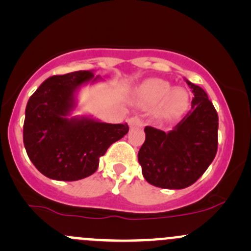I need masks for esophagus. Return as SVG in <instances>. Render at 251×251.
Masks as SVG:
<instances>
[{
  "instance_id": "esophagus-1",
  "label": "esophagus",
  "mask_w": 251,
  "mask_h": 251,
  "mask_svg": "<svg viewBox=\"0 0 251 251\" xmlns=\"http://www.w3.org/2000/svg\"><path fill=\"white\" fill-rule=\"evenodd\" d=\"M128 126H130L131 128L141 127V126H143V121H142L140 118H137V116H133V118L128 119Z\"/></svg>"
}]
</instances>
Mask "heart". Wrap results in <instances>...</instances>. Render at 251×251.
<instances>
[{"mask_svg": "<svg viewBox=\"0 0 251 251\" xmlns=\"http://www.w3.org/2000/svg\"><path fill=\"white\" fill-rule=\"evenodd\" d=\"M136 100L144 108L155 107L156 118L171 119L179 115L188 103V95L181 87L173 88L161 78H149L136 90Z\"/></svg>", "mask_w": 251, "mask_h": 251, "instance_id": "obj_1", "label": "heart"}]
</instances>
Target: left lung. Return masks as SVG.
<instances>
[{"instance_id": "8db88e82", "label": "left lung", "mask_w": 251, "mask_h": 251, "mask_svg": "<svg viewBox=\"0 0 251 251\" xmlns=\"http://www.w3.org/2000/svg\"><path fill=\"white\" fill-rule=\"evenodd\" d=\"M186 82L194 95L191 111L168 132L146 126V141L138 151L143 177L160 188L182 189L193 184L217 151L216 110L203 88Z\"/></svg>"}]
</instances>
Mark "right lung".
<instances>
[{
    "label": "right lung",
    "instance_id": "right-lung-1",
    "mask_svg": "<svg viewBox=\"0 0 251 251\" xmlns=\"http://www.w3.org/2000/svg\"><path fill=\"white\" fill-rule=\"evenodd\" d=\"M102 80L93 70L48 77L27 100L23 140L35 168L48 178L77 181L91 176L127 124H107L90 115H73L82 86Z\"/></svg>",
    "mask_w": 251,
    "mask_h": 251
}]
</instances>
